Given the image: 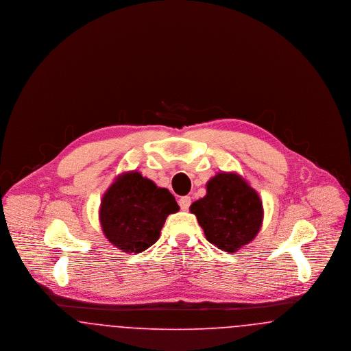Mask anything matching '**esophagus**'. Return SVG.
Here are the masks:
<instances>
[{
  "label": "esophagus",
  "mask_w": 351,
  "mask_h": 351,
  "mask_svg": "<svg viewBox=\"0 0 351 351\" xmlns=\"http://www.w3.org/2000/svg\"><path fill=\"white\" fill-rule=\"evenodd\" d=\"M191 197H188V196H184L182 197L180 200H179V205H180V208H182V210H188V208L191 206Z\"/></svg>",
  "instance_id": "esophagus-1"
}]
</instances>
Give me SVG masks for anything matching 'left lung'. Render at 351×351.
Listing matches in <instances>:
<instances>
[{"instance_id": "8db88e82", "label": "left lung", "mask_w": 351, "mask_h": 351, "mask_svg": "<svg viewBox=\"0 0 351 351\" xmlns=\"http://www.w3.org/2000/svg\"><path fill=\"white\" fill-rule=\"evenodd\" d=\"M206 239L233 254L261 230L263 205L247 182L234 172H219L206 183V195L191 205Z\"/></svg>"}]
</instances>
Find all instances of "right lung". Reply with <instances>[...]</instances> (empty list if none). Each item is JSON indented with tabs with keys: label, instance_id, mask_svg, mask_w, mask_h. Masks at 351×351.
<instances>
[{
	"label": "right lung",
	"instance_id": "right-lung-1",
	"mask_svg": "<svg viewBox=\"0 0 351 351\" xmlns=\"http://www.w3.org/2000/svg\"><path fill=\"white\" fill-rule=\"evenodd\" d=\"M179 205L166 188H159L139 172H123L102 196L100 222L108 241L123 252L152 246L171 213Z\"/></svg>",
	"mask_w": 351,
	"mask_h": 351
}]
</instances>
